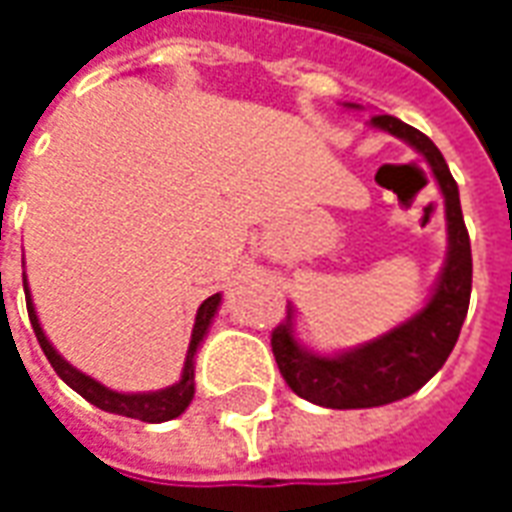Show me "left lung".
<instances>
[{
	"label": "left lung",
	"instance_id": "8db88e82",
	"mask_svg": "<svg viewBox=\"0 0 512 512\" xmlns=\"http://www.w3.org/2000/svg\"><path fill=\"white\" fill-rule=\"evenodd\" d=\"M370 126L408 142L433 169L444 194L447 260L428 304L417 315L343 354L323 356L304 348L293 332V307H288L285 323L271 334L274 359L290 389L323 408H373L414 395L452 354L472 296V246L463 224L458 183L441 150L422 131L392 115H376Z\"/></svg>",
	"mask_w": 512,
	"mask_h": 512
}]
</instances>
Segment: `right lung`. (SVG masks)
<instances>
[{"instance_id": "right-lung-1", "label": "right lung", "mask_w": 512, "mask_h": 512, "mask_svg": "<svg viewBox=\"0 0 512 512\" xmlns=\"http://www.w3.org/2000/svg\"><path fill=\"white\" fill-rule=\"evenodd\" d=\"M24 293H27L29 323H32V329H35V337H38L43 354H46V359L51 362V367L57 370V376L71 386V389H76L84 400H90V403L101 408V411L120 414V417L142 419V422H167V419L180 417V414L189 408L191 397H194V356H197V348H200L202 337L208 334V326H211L213 315H216L219 304H222V293L208 296V299L200 304V310H197L194 329H191L189 351H186V362H183V373H180L178 384L167 386V389H158V392H134V395L115 392V389H109V386H104L101 381L84 376L82 370H76L71 362H65V359L54 351V345L49 343V337H46L43 326H40L38 312H35L32 296H29L27 279H24Z\"/></svg>"}]
</instances>
